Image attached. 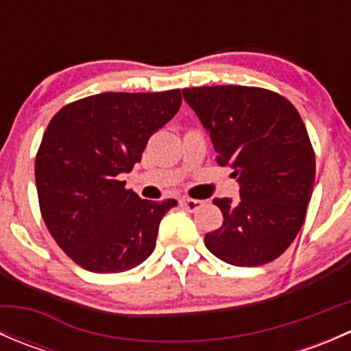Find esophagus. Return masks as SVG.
<instances>
[{"instance_id":"esophagus-1","label":"esophagus","mask_w":351,"mask_h":351,"mask_svg":"<svg viewBox=\"0 0 351 351\" xmlns=\"http://www.w3.org/2000/svg\"><path fill=\"white\" fill-rule=\"evenodd\" d=\"M180 204H182L185 208H189V210H197V208H200L202 205H204V202L195 200V198H182Z\"/></svg>"}]
</instances>
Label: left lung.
<instances>
[{"label": "left lung", "instance_id": "left-lung-1", "mask_svg": "<svg viewBox=\"0 0 351 351\" xmlns=\"http://www.w3.org/2000/svg\"><path fill=\"white\" fill-rule=\"evenodd\" d=\"M210 137L217 162L232 169L239 198H214L222 226L205 246L234 267L275 260L295 239L314 190L316 158L299 112L274 91L253 86L182 90Z\"/></svg>", "mask_w": 351, "mask_h": 351}]
</instances>
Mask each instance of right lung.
<instances>
[{
  "label": "right lung",
  "mask_w": 351,
  "mask_h": 351,
  "mask_svg": "<svg viewBox=\"0 0 351 351\" xmlns=\"http://www.w3.org/2000/svg\"><path fill=\"white\" fill-rule=\"evenodd\" d=\"M180 90L100 93L59 110L47 125L35 183L42 217L67 256L95 274L130 270L151 256L175 198L143 200L119 176L176 115Z\"/></svg>",
  "instance_id": "obj_1"
}]
</instances>
